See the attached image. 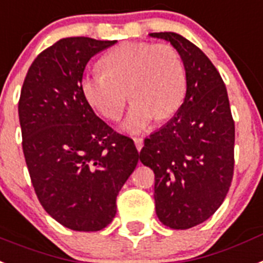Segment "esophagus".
Listing matches in <instances>:
<instances>
[{"label": "esophagus", "instance_id": "obj_1", "mask_svg": "<svg viewBox=\"0 0 263 263\" xmlns=\"http://www.w3.org/2000/svg\"><path fill=\"white\" fill-rule=\"evenodd\" d=\"M134 142H135L138 151H140L143 148V138H134Z\"/></svg>", "mask_w": 263, "mask_h": 263}]
</instances>
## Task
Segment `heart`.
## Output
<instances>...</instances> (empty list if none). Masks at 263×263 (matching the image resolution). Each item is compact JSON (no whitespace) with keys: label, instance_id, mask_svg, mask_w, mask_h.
<instances>
[{"label":"heart","instance_id":"1","mask_svg":"<svg viewBox=\"0 0 263 263\" xmlns=\"http://www.w3.org/2000/svg\"><path fill=\"white\" fill-rule=\"evenodd\" d=\"M103 69L81 79L85 100L105 119L116 120L129 96L134 99L121 129L138 134L156 116H173L184 100L186 68L171 45L125 43L116 46L101 61Z\"/></svg>","mask_w":263,"mask_h":263}]
</instances>
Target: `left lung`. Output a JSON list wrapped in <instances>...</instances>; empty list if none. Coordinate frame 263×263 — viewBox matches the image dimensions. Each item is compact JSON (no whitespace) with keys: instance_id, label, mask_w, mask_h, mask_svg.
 Segmentation results:
<instances>
[{"instance_id":"obj_1","label":"left lung","mask_w":263,"mask_h":263,"mask_svg":"<svg viewBox=\"0 0 263 263\" xmlns=\"http://www.w3.org/2000/svg\"><path fill=\"white\" fill-rule=\"evenodd\" d=\"M182 57L186 98L171 120L144 140L140 162L155 174V209L163 224L186 230L219 209L234 173L235 127L226 85L209 57L174 32L149 33Z\"/></svg>"}]
</instances>
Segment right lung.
Segmentation results:
<instances>
[{
	"label": "right lung",
	"mask_w": 263,
	"mask_h": 263,
	"mask_svg": "<svg viewBox=\"0 0 263 263\" xmlns=\"http://www.w3.org/2000/svg\"><path fill=\"white\" fill-rule=\"evenodd\" d=\"M115 43L59 40L33 61L20 96L23 151L37 198L74 231L111 223L116 196L140 159L134 140L98 118L81 90L88 61Z\"/></svg>",
	"instance_id": "1"
}]
</instances>
